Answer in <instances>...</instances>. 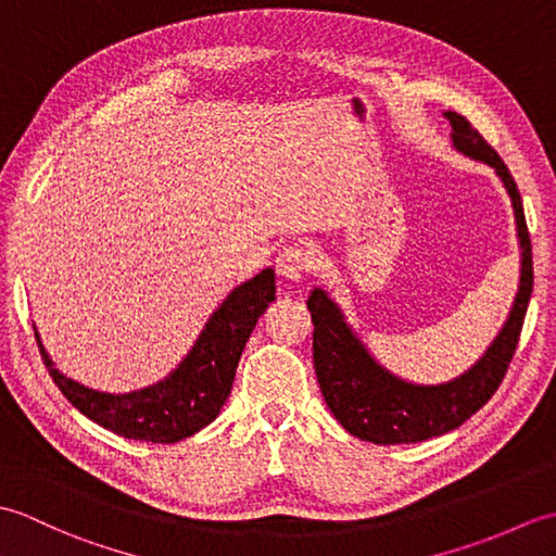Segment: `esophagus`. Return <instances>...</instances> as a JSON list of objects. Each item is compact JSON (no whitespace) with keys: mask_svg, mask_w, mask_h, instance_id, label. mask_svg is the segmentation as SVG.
Listing matches in <instances>:
<instances>
[{"mask_svg":"<svg viewBox=\"0 0 556 556\" xmlns=\"http://www.w3.org/2000/svg\"><path fill=\"white\" fill-rule=\"evenodd\" d=\"M315 267V255L305 243L287 245L277 257V271L289 281L303 279Z\"/></svg>","mask_w":556,"mask_h":556,"instance_id":"obj_1","label":"esophagus"}]
</instances>
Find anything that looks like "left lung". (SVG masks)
<instances>
[{
  "mask_svg": "<svg viewBox=\"0 0 556 556\" xmlns=\"http://www.w3.org/2000/svg\"><path fill=\"white\" fill-rule=\"evenodd\" d=\"M452 124L454 148L490 164L511 195L518 241H521V287L500 337L473 368L446 384H410L399 380L372 356L344 323L337 305L323 289L308 296L313 317V361L320 392L341 428L372 444H410L440 437L464 425L497 392L521 337L530 293H533V251L523 203L511 172L466 116L444 112Z\"/></svg>",
  "mask_w": 556,
  "mask_h": 556,
  "instance_id": "1",
  "label": "left lung"
}]
</instances>
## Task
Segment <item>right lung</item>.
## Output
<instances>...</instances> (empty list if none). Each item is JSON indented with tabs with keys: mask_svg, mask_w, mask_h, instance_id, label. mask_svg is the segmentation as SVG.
I'll use <instances>...</instances> for the list:
<instances>
[{
	"mask_svg": "<svg viewBox=\"0 0 556 556\" xmlns=\"http://www.w3.org/2000/svg\"><path fill=\"white\" fill-rule=\"evenodd\" d=\"M275 301V269L233 289L227 301L212 313L203 334L167 380L140 392L104 394L88 389L59 372L38 339L42 361L71 406L114 434L152 444H174L203 430L219 416L231 394L236 365L257 317Z\"/></svg>",
	"mask_w": 556,
	"mask_h": 556,
	"instance_id": "add662e5",
	"label": "right lung"
}]
</instances>
